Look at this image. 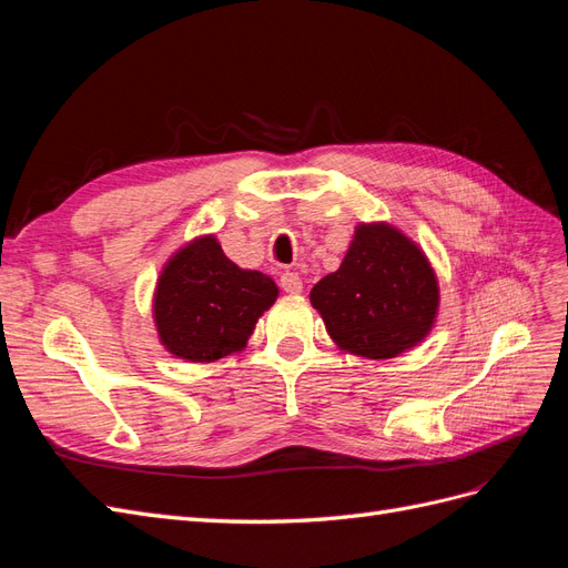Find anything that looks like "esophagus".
Masks as SVG:
<instances>
[{"label": "esophagus", "mask_w": 568, "mask_h": 568, "mask_svg": "<svg viewBox=\"0 0 568 568\" xmlns=\"http://www.w3.org/2000/svg\"><path fill=\"white\" fill-rule=\"evenodd\" d=\"M280 286L286 291V294H301L303 291V280L296 272H284L280 277Z\"/></svg>", "instance_id": "1"}]
</instances>
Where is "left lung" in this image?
I'll list each match as a JSON object with an SVG mask.
<instances>
[{"mask_svg": "<svg viewBox=\"0 0 568 568\" xmlns=\"http://www.w3.org/2000/svg\"><path fill=\"white\" fill-rule=\"evenodd\" d=\"M311 303L343 351L386 359L432 329L438 284L405 234L388 225H359L341 267L313 286Z\"/></svg>", "mask_w": 568, "mask_h": 568, "instance_id": "1", "label": "left lung"}]
</instances>
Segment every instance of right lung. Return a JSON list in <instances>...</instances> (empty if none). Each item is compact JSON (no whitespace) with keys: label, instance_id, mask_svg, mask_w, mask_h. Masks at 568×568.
I'll use <instances>...</instances> for the list:
<instances>
[{"label":"right lung","instance_id":"1","mask_svg":"<svg viewBox=\"0 0 568 568\" xmlns=\"http://www.w3.org/2000/svg\"><path fill=\"white\" fill-rule=\"evenodd\" d=\"M274 298L277 286L270 277L236 267L213 236H203L165 265L153 315L170 353L213 363L246 346Z\"/></svg>","mask_w":568,"mask_h":568}]
</instances>
